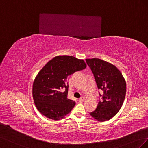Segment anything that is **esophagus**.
<instances>
[{"mask_svg":"<svg viewBox=\"0 0 148 148\" xmlns=\"http://www.w3.org/2000/svg\"><path fill=\"white\" fill-rule=\"evenodd\" d=\"M84 101H85V97H82L79 99V101L80 102H84Z\"/></svg>","mask_w":148,"mask_h":148,"instance_id":"obj_1","label":"esophagus"}]
</instances>
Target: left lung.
<instances>
[{
    "mask_svg": "<svg viewBox=\"0 0 148 148\" xmlns=\"http://www.w3.org/2000/svg\"><path fill=\"white\" fill-rule=\"evenodd\" d=\"M97 86L102 90V101L90 115L99 122L115 116L121 108L126 93V82L122 73L114 65L99 58H86Z\"/></svg>",
    "mask_w": 148,
    "mask_h": 148,
    "instance_id": "obj_1",
    "label": "left lung"
}]
</instances>
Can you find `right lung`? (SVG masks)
<instances>
[{
  "mask_svg": "<svg viewBox=\"0 0 148 148\" xmlns=\"http://www.w3.org/2000/svg\"><path fill=\"white\" fill-rule=\"evenodd\" d=\"M86 67L84 60L73 56H58L49 61L33 84V99L38 110L53 120L69 114L75 102L68 99V77Z\"/></svg>",
  "mask_w": 148,
  "mask_h": 148,
  "instance_id": "add662e5",
  "label": "right lung"
}]
</instances>
